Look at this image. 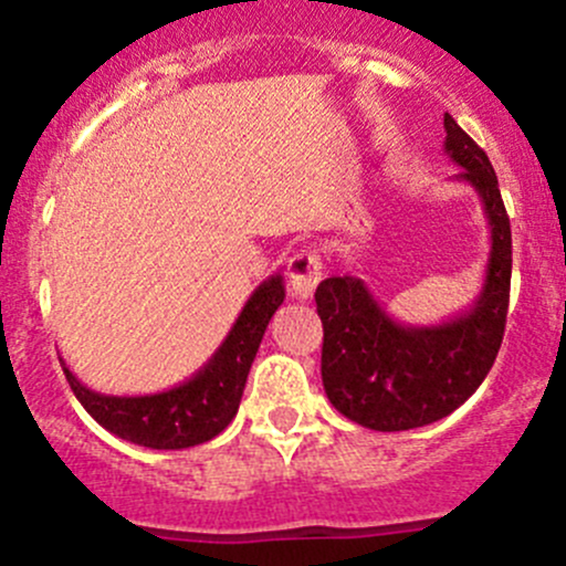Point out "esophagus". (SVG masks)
Listing matches in <instances>:
<instances>
[{
    "instance_id": "1",
    "label": "esophagus",
    "mask_w": 566,
    "mask_h": 566,
    "mask_svg": "<svg viewBox=\"0 0 566 566\" xmlns=\"http://www.w3.org/2000/svg\"><path fill=\"white\" fill-rule=\"evenodd\" d=\"M319 276H323V262H319V254L315 249H304V251H298V254L290 256L287 282H290V290H293L295 298H301V301L312 298Z\"/></svg>"
}]
</instances>
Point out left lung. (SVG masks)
<instances>
[{"instance_id": "8db88e82", "label": "left lung", "mask_w": 566, "mask_h": 566, "mask_svg": "<svg viewBox=\"0 0 566 566\" xmlns=\"http://www.w3.org/2000/svg\"><path fill=\"white\" fill-rule=\"evenodd\" d=\"M447 156L482 197L490 260L476 304L443 325L413 328L391 319L358 276L319 282L323 386L331 405L356 424L380 432L413 430L458 410L482 386L499 356L510 310L512 230L499 177L482 147L443 117Z\"/></svg>"}]
</instances>
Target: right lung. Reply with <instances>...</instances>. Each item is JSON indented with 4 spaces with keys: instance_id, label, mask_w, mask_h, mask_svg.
Instances as JSON below:
<instances>
[{
    "instance_id": "right-lung-1",
    "label": "right lung",
    "mask_w": 566,
    "mask_h": 566,
    "mask_svg": "<svg viewBox=\"0 0 566 566\" xmlns=\"http://www.w3.org/2000/svg\"><path fill=\"white\" fill-rule=\"evenodd\" d=\"M282 301V276L262 282L213 358L193 378L169 391L147 394V397H112L78 384L67 367L65 378L84 410L123 441L147 449L197 447L219 436L235 419L251 361Z\"/></svg>"
}]
</instances>
